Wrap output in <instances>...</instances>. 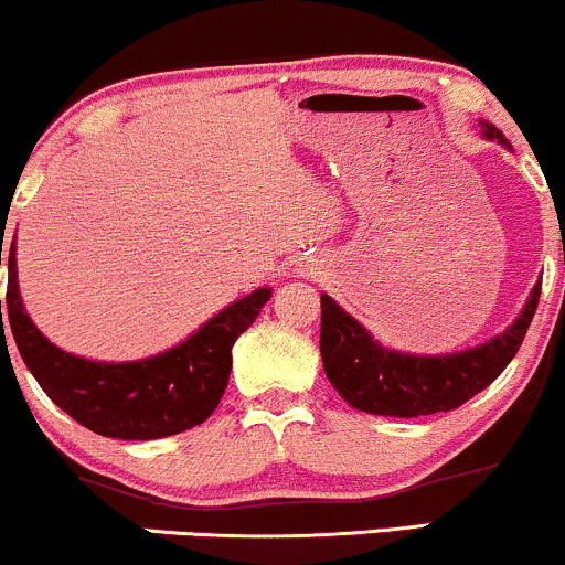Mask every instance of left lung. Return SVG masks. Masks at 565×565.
<instances>
[{"mask_svg":"<svg viewBox=\"0 0 565 565\" xmlns=\"http://www.w3.org/2000/svg\"><path fill=\"white\" fill-rule=\"evenodd\" d=\"M483 138L510 148L494 125ZM542 281L531 289L526 308L502 334L478 348L446 355H412L382 348L353 316L321 295V359L334 391L353 408L380 417H425L451 412L489 387L515 359L531 319L540 305Z\"/></svg>","mask_w":565,"mask_h":565,"instance_id":"8db88e82","label":"left lung"}]
</instances>
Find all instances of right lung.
<instances>
[{
  "mask_svg": "<svg viewBox=\"0 0 565 565\" xmlns=\"http://www.w3.org/2000/svg\"><path fill=\"white\" fill-rule=\"evenodd\" d=\"M8 252V319L23 364L68 417L106 438L153 440L204 423L228 387L233 342L270 300V287L255 289L220 310L180 345L151 359L125 364L89 361L66 353L39 332L18 289L15 242Z\"/></svg>",
  "mask_w": 565,
  "mask_h": 565,
  "instance_id": "1",
  "label": "right lung"
}]
</instances>
